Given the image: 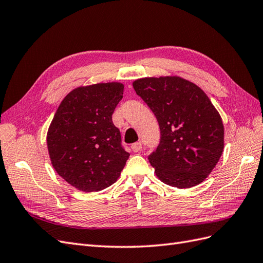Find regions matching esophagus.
I'll list each match as a JSON object with an SVG mask.
<instances>
[{"label": "esophagus", "instance_id": "obj_1", "mask_svg": "<svg viewBox=\"0 0 263 263\" xmlns=\"http://www.w3.org/2000/svg\"><path fill=\"white\" fill-rule=\"evenodd\" d=\"M130 148H132V150L134 151V153H138L139 150H141L142 145H141V142H135V144L132 145Z\"/></svg>", "mask_w": 263, "mask_h": 263}]
</instances>
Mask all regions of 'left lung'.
Segmentation results:
<instances>
[{"mask_svg": "<svg viewBox=\"0 0 263 263\" xmlns=\"http://www.w3.org/2000/svg\"><path fill=\"white\" fill-rule=\"evenodd\" d=\"M133 85L160 128V142L148 156L157 177L178 189L200 184L224 149V126L208 95L179 77L144 78Z\"/></svg>", "mask_w": 263, "mask_h": 263, "instance_id": "1", "label": "left lung"}]
</instances>
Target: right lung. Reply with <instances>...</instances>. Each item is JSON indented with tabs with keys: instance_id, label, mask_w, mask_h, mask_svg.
<instances>
[{
	"instance_id": "obj_1",
	"label": "right lung",
	"mask_w": 263,
	"mask_h": 263,
	"mask_svg": "<svg viewBox=\"0 0 263 263\" xmlns=\"http://www.w3.org/2000/svg\"><path fill=\"white\" fill-rule=\"evenodd\" d=\"M123 93L117 82L78 87L63 99L49 126L47 146L54 170L83 192L112 185L129 158L112 121Z\"/></svg>"
}]
</instances>
